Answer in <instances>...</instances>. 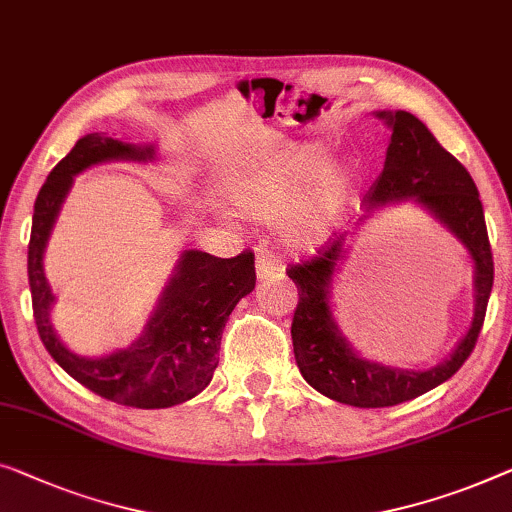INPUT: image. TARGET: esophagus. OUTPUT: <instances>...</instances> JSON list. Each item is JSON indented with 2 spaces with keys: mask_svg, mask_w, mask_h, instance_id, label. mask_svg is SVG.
Masks as SVG:
<instances>
[{
  "mask_svg": "<svg viewBox=\"0 0 512 512\" xmlns=\"http://www.w3.org/2000/svg\"><path fill=\"white\" fill-rule=\"evenodd\" d=\"M279 270H281V263L272 254H258V258H256V277L258 279H268Z\"/></svg>",
  "mask_w": 512,
  "mask_h": 512,
  "instance_id": "esophagus-1",
  "label": "esophagus"
}]
</instances>
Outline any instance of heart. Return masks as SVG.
I'll use <instances>...</instances> for the list:
<instances>
[{
    "mask_svg": "<svg viewBox=\"0 0 512 512\" xmlns=\"http://www.w3.org/2000/svg\"><path fill=\"white\" fill-rule=\"evenodd\" d=\"M330 157L318 140L288 143L235 182L233 201L251 217L281 219L293 247H316L342 224L355 196L353 175L330 166Z\"/></svg>",
    "mask_w": 512,
    "mask_h": 512,
    "instance_id": "heart-1",
    "label": "heart"
}]
</instances>
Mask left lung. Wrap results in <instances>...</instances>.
Listing matches in <instances>:
<instances>
[{
  "instance_id": "1",
  "label": "left lung",
  "mask_w": 512,
  "mask_h": 512,
  "mask_svg": "<svg viewBox=\"0 0 512 512\" xmlns=\"http://www.w3.org/2000/svg\"><path fill=\"white\" fill-rule=\"evenodd\" d=\"M374 115L392 131V136L383 173L365 198L367 214L351 235H339L314 261L288 270L300 295L291 325L300 374L321 395L358 409H383L409 402L448 381L476 346L494 284L483 203L469 170L443 150L416 115L406 110H376ZM397 202H413L434 216L463 244L474 263V318L470 330L446 361L429 370H402L365 359L347 342L331 309V284L357 228L376 209Z\"/></svg>"
}]
</instances>
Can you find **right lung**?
Returning a JSON list of instances; mask_svg holds the SVG:
<instances>
[{
  "instance_id": "obj_1",
  "label": "right lung",
  "mask_w": 512,
  "mask_h": 512,
  "mask_svg": "<svg viewBox=\"0 0 512 512\" xmlns=\"http://www.w3.org/2000/svg\"><path fill=\"white\" fill-rule=\"evenodd\" d=\"M154 159V143H127L106 133H87L80 138L50 170L36 196L27 251L34 321L43 346L57 365L87 390L133 409H168L203 392L219 365L217 353L228 316L256 286L251 251L235 258H217L198 249H184L157 307L131 344L99 358H87L73 353L59 339L50 321L55 293L43 270V254L73 187V177L110 161L152 164Z\"/></svg>"
}]
</instances>
